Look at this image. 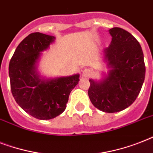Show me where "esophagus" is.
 I'll list each match as a JSON object with an SVG mask.
<instances>
[{"label": "esophagus", "mask_w": 153, "mask_h": 153, "mask_svg": "<svg viewBox=\"0 0 153 153\" xmlns=\"http://www.w3.org/2000/svg\"><path fill=\"white\" fill-rule=\"evenodd\" d=\"M91 75H92V71L91 69L86 68V69L82 71V77L83 78H89Z\"/></svg>", "instance_id": "34e87169"}]
</instances>
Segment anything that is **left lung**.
<instances>
[{
  "label": "left lung",
  "instance_id": "8db88e82",
  "mask_svg": "<svg viewBox=\"0 0 153 153\" xmlns=\"http://www.w3.org/2000/svg\"><path fill=\"white\" fill-rule=\"evenodd\" d=\"M111 44L103 51L109 71L101 81L90 79L89 98L105 113H116L133 104L145 77L144 54L139 42L121 27L109 30Z\"/></svg>",
  "mask_w": 153,
  "mask_h": 153
}]
</instances>
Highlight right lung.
Segmentation results:
<instances>
[{
  "mask_svg": "<svg viewBox=\"0 0 153 153\" xmlns=\"http://www.w3.org/2000/svg\"><path fill=\"white\" fill-rule=\"evenodd\" d=\"M55 39L40 32L31 33L18 45L8 67L13 98L26 113L39 120L55 118L62 114L70 93L79 81V74L45 79L37 72L41 52Z\"/></svg>",
  "mask_w": 153,
  "mask_h": 153,
  "instance_id": "add662e5",
  "label": "right lung"
}]
</instances>
